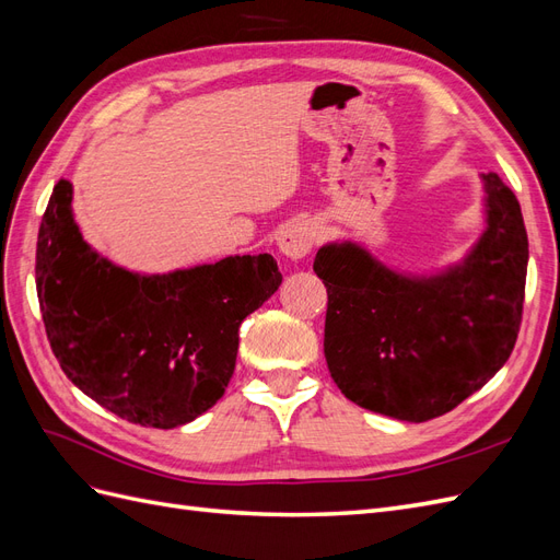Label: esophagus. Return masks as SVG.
Returning a JSON list of instances; mask_svg holds the SVG:
<instances>
[{"label":"esophagus","mask_w":560,"mask_h":560,"mask_svg":"<svg viewBox=\"0 0 560 560\" xmlns=\"http://www.w3.org/2000/svg\"><path fill=\"white\" fill-rule=\"evenodd\" d=\"M278 249L290 259H303L317 243V226L308 219H299V222L284 224L276 235Z\"/></svg>","instance_id":"1"}]
</instances>
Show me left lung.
Wrapping results in <instances>:
<instances>
[{"label": "left lung", "instance_id": "1", "mask_svg": "<svg viewBox=\"0 0 560 560\" xmlns=\"http://www.w3.org/2000/svg\"><path fill=\"white\" fill-rule=\"evenodd\" d=\"M483 182V231L434 273H404L352 241L322 245L325 358L341 393L406 422L444 416L510 360L521 325L528 233L514 191Z\"/></svg>", "mask_w": 560, "mask_h": 560}]
</instances>
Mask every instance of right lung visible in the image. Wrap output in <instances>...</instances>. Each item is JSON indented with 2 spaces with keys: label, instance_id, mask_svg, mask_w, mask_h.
<instances>
[{
  "label": "right lung",
  "instance_id": "obj_1",
  "mask_svg": "<svg viewBox=\"0 0 560 560\" xmlns=\"http://www.w3.org/2000/svg\"><path fill=\"white\" fill-rule=\"evenodd\" d=\"M72 184L50 194L37 241V296L65 376L107 411L173 430L217 404L233 376L241 322L278 292L270 254H235L138 273L93 249Z\"/></svg>",
  "mask_w": 560,
  "mask_h": 560
}]
</instances>
